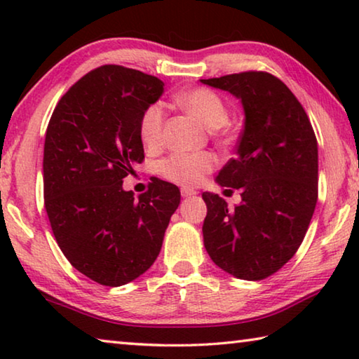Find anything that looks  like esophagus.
Masks as SVG:
<instances>
[{
  "label": "esophagus",
  "mask_w": 359,
  "mask_h": 359,
  "mask_svg": "<svg viewBox=\"0 0 359 359\" xmlns=\"http://www.w3.org/2000/svg\"><path fill=\"white\" fill-rule=\"evenodd\" d=\"M180 193H182V196H184V198H190V196H194V194H198V191L191 190V188H182Z\"/></svg>",
  "instance_id": "34e87169"
}]
</instances>
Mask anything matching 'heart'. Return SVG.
Listing matches in <instances>:
<instances>
[{
	"mask_svg": "<svg viewBox=\"0 0 359 359\" xmlns=\"http://www.w3.org/2000/svg\"><path fill=\"white\" fill-rule=\"evenodd\" d=\"M177 104L185 112L191 114L209 130H218L228 121V107L217 93L208 88H194L177 96ZM165 109L161 104H150L142 112L139 121V135L145 147H156L161 142ZM215 156L209 151H177L163 160L158 166L161 177L172 184L194 187L201 184L204 175L215 166Z\"/></svg>",
	"mask_w": 359,
	"mask_h": 359,
	"instance_id": "obj_1",
	"label": "heart"
}]
</instances>
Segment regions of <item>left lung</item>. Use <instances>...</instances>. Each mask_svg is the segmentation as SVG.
Wrapping results in <instances>:
<instances>
[{"instance_id": "1", "label": "left lung", "mask_w": 359, "mask_h": 359, "mask_svg": "<svg viewBox=\"0 0 359 359\" xmlns=\"http://www.w3.org/2000/svg\"><path fill=\"white\" fill-rule=\"evenodd\" d=\"M244 109V130L218 172L220 187L241 190V204L204 191V247L210 259L242 280H261L293 258L317 205L318 145L301 102L267 72L201 79ZM229 191V190H224Z\"/></svg>"}]
</instances>
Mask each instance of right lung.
Listing matches in <instances>:
<instances>
[{
	"label": "right lung",
	"instance_id": "1",
	"mask_svg": "<svg viewBox=\"0 0 359 359\" xmlns=\"http://www.w3.org/2000/svg\"><path fill=\"white\" fill-rule=\"evenodd\" d=\"M165 83L106 65L65 93L44 142V198L53 236L79 272L106 287L142 276L160 255L179 188L155 179L135 196L123 179L144 160L142 112Z\"/></svg>",
	"mask_w": 359,
	"mask_h": 359
}]
</instances>
